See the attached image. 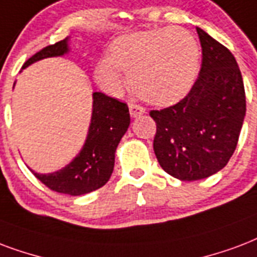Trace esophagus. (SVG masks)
<instances>
[{"mask_svg":"<svg viewBox=\"0 0 257 257\" xmlns=\"http://www.w3.org/2000/svg\"><path fill=\"white\" fill-rule=\"evenodd\" d=\"M129 113L132 115L133 118H136V117H140L146 113V109L140 105H136V103H129Z\"/></svg>","mask_w":257,"mask_h":257,"instance_id":"34e87169","label":"esophagus"}]
</instances>
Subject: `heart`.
Here are the masks:
<instances>
[{
	"label": "heart",
	"instance_id": "b5f03b06",
	"mask_svg": "<svg viewBox=\"0 0 257 257\" xmlns=\"http://www.w3.org/2000/svg\"><path fill=\"white\" fill-rule=\"evenodd\" d=\"M201 50L197 39L183 28L142 31L115 39L110 56L99 59L98 82L110 93L124 86L122 71H129V85L146 101L168 105L189 93L199 68Z\"/></svg>",
	"mask_w": 257,
	"mask_h": 257
}]
</instances>
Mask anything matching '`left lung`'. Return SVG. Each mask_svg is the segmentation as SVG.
<instances>
[{
	"mask_svg": "<svg viewBox=\"0 0 257 257\" xmlns=\"http://www.w3.org/2000/svg\"><path fill=\"white\" fill-rule=\"evenodd\" d=\"M202 66L190 93L174 106L151 110L156 122L154 151L164 171L198 181L228 164L245 117V91L232 52L197 28Z\"/></svg>",
	"mask_w": 257,
	"mask_h": 257,
	"instance_id": "1",
	"label": "left lung"
}]
</instances>
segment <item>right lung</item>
I'll return each instance as SVG.
<instances>
[{
    "mask_svg": "<svg viewBox=\"0 0 257 257\" xmlns=\"http://www.w3.org/2000/svg\"><path fill=\"white\" fill-rule=\"evenodd\" d=\"M70 37L55 43L35 54L24 63L27 68L42 59L68 54ZM15 87V86H13ZM131 124L126 103L107 97L103 93H93V111L86 142L79 154L63 167L50 174H37L39 181L48 189L68 195H83L102 187L114 168V155L121 137Z\"/></svg>",
    "mask_w": 257,
    "mask_h": 257,
    "instance_id": "1",
    "label": "right lung"
}]
</instances>
